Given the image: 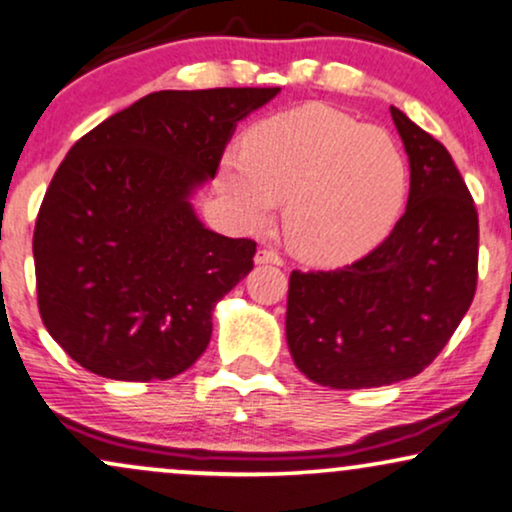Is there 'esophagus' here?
Returning a JSON list of instances; mask_svg holds the SVG:
<instances>
[{
  "mask_svg": "<svg viewBox=\"0 0 512 512\" xmlns=\"http://www.w3.org/2000/svg\"><path fill=\"white\" fill-rule=\"evenodd\" d=\"M255 264H276V267H281V264H283V257L278 255V252H274V250L262 248V250H257V255H255Z\"/></svg>",
  "mask_w": 512,
  "mask_h": 512,
  "instance_id": "obj_1",
  "label": "esophagus"
}]
</instances>
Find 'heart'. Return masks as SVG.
<instances>
[{
  "instance_id": "b5f03b06",
  "label": "heart",
  "mask_w": 512,
  "mask_h": 512,
  "mask_svg": "<svg viewBox=\"0 0 512 512\" xmlns=\"http://www.w3.org/2000/svg\"><path fill=\"white\" fill-rule=\"evenodd\" d=\"M219 191L243 224H267L286 200L297 255L347 264L390 236L409 193V165L390 132L309 103L257 122L243 153H224Z\"/></svg>"
}]
</instances>
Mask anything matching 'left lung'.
<instances>
[{
	"mask_svg": "<svg viewBox=\"0 0 512 512\" xmlns=\"http://www.w3.org/2000/svg\"><path fill=\"white\" fill-rule=\"evenodd\" d=\"M411 189L392 234L335 271H293L286 338L295 366L333 390L383 387L432 364L477 286L480 224L446 148L390 108Z\"/></svg>",
	"mask_w": 512,
	"mask_h": 512,
	"instance_id": "obj_1",
	"label": "left lung"
}]
</instances>
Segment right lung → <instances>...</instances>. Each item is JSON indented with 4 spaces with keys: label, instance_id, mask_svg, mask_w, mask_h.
I'll list each match as a JSON object with an SVG mask.
<instances>
[{
    "label": "right lung",
    "instance_id": "right-lung-1",
    "mask_svg": "<svg viewBox=\"0 0 512 512\" xmlns=\"http://www.w3.org/2000/svg\"><path fill=\"white\" fill-rule=\"evenodd\" d=\"M281 92H153L70 148L37 215V302L51 338L111 380H167L208 347L217 302L252 269L255 241L200 222L238 122Z\"/></svg>",
    "mask_w": 512,
    "mask_h": 512
}]
</instances>
